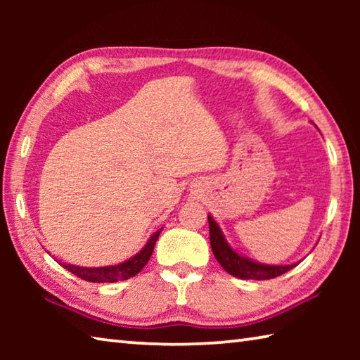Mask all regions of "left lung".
<instances>
[{
    "label": "left lung",
    "instance_id": "obj_1",
    "mask_svg": "<svg viewBox=\"0 0 360 360\" xmlns=\"http://www.w3.org/2000/svg\"><path fill=\"white\" fill-rule=\"evenodd\" d=\"M208 224H210V240H211V249L214 257L217 259L219 264L224 268L229 275L240 278V279H271L276 276H281L283 273L292 270V268L297 266V264L290 265H266V264H259V262L251 260L245 257V255H240L236 251L231 249V246L225 240L221 227H219L217 222L212 219V216H208Z\"/></svg>",
    "mask_w": 360,
    "mask_h": 360
}]
</instances>
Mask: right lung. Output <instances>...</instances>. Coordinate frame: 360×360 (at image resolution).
Instances as JSON below:
<instances>
[{
  "mask_svg": "<svg viewBox=\"0 0 360 360\" xmlns=\"http://www.w3.org/2000/svg\"><path fill=\"white\" fill-rule=\"evenodd\" d=\"M160 230H157L154 235L150 236L146 243V246L139 251L136 255H133L131 259L122 262L119 265H109V266H98V268H87V266H77L71 264H60L63 265L66 270L71 271L72 275L79 276L84 281L89 283H117L124 281V279H129L131 276H136L139 271L143 270L144 265L148 264L152 251H154L155 241L160 235Z\"/></svg>",
  "mask_w": 360,
  "mask_h": 360,
  "instance_id": "obj_1",
  "label": "right lung"
}]
</instances>
